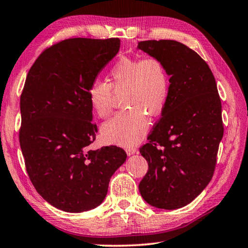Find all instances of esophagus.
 <instances>
[{
	"mask_svg": "<svg viewBox=\"0 0 248 248\" xmlns=\"http://www.w3.org/2000/svg\"><path fill=\"white\" fill-rule=\"evenodd\" d=\"M126 153H127L128 156L130 155H134V154H137L138 153V150L136 148H133V146H129V148H126Z\"/></svg>",
	"mask_w": 248,
	"mask_h": 248,
	"instance_id": "34e87169",
	"label": "esophagus"
}]
</instances>
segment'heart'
Masks as SVG:
<instances>
[{"instance_id":"obj_1","label":"heart","mask_w":248,"mask_h":248,"mask_svg":"<svg viewBox=\"0 0 248 248\" xmlns=\"http://www.w3.org/2000/svg\"><path fill=\"white\" fill-rule=\"evenodd\" d=\"M108 81L96 80L89 87L88 99L93 112L102 119L109 117L113 92L123 91L122 106L127 108L103 125V137L111 143L137 144L149 128V119L144 112L159 115L168 102L170 80L166 66L154 57H123L111 67Z\"/></svg>"}]
</instances>
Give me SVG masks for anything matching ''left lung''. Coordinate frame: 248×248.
Masks as SVG:
<instances>
[{
  "mask_svg": "<svg viewBox=\"0 0 248 248\" xmlns=\"http://www.w3.org/2000/svg\"><path fill=\"white\" fill-rule=\"evenodd\" d=\"M137 49L159 59L170 77L161 118L140 148L149 169L139 191L155 208L180 209L201 194L215 170L224 135L216 81L205 61L175 40H144Z\"/></svg>",
  "mask_w": 248,
  "mask_h": 248,
  "instance_id": "obj_1",
  "label": "left lung"
}]
</instances>
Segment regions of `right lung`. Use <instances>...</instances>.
<instances>
[{"mask_svg": "<svg viewBox=\"0 0 248 248\" xmlns=\"http://www.w3.org/2000/svg\"><path fill=\"white\" fill-rule=\"evenodd\" d=\"M119 38H69L45 50L29 70L20 98V146L32 184L54 208L98 206L126 160L115 145L88 150L97 133L91 83L120 50Z\"/></svg>", "mask_w": 248, "mask_h": 248, "instance_id": "obj_1", "label": "right lung"}]
</instances>
